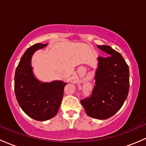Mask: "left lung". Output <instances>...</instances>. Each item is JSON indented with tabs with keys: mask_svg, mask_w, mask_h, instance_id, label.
<instances>
[{
	"mask_svg": "<svg viewBox=\"0 0 146 146\" xmlns=\"http://www.w3.org/2000/svg\"><path fill=\"white\" fill-rule=\"evenodd\" d=\"M108 54L98 57L95 86L89 97L82 99L81 104L89 117L106 119L113 116L124 104L129 94V66L119 52L110 46H97Z\"/></svg>",
	"mask_w": 146,
	"mask_h": 146,
	"instance_id": "left-lung-1",
	"label": "left lung"
}]
</instances>
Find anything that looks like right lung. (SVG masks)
I'll return each instance as SVG.
<instances>
[{
	"instance_id": "obj_1",
	"label": "right lung",
	"mask_w": 146,
	"mask_h": 146,
	"mask_svg": "<svg viewBox=\"0 0 146 146\" xmlns=\"http://www.w3.org/2000/svg\"><path fill=\"white\" fill-rule=\"evenodd\" d=\"M46 46L47 43H36L29 48L21 58L15 75V93L19 106L28 116L38 121H46L57 115L67 84L62 81L41 82L34 76L32 55Z\"/></svg>"
}]
</instances>
